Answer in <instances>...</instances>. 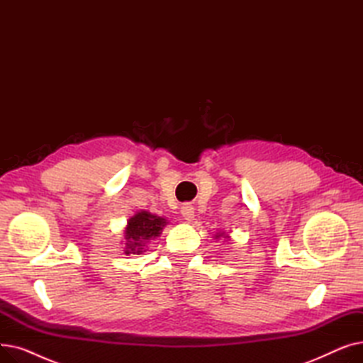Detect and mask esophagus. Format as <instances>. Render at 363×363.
Masks as SVG:
<instances>
[{"label": "esophagus", "mask_w": 363, "mask_h": 363, "mask_svg": "<svg viewBox=\"0 0 363 363\" xmlns=\"http://www.w3.org/2000/svg\"><path fill=\"white\" fill-rule=\"evenodd\" d=\"M196 212H194V207L191 206V204H184L182 207H181V215L184 216V219L185 220H193L194 219V215Z\"/></svg>", "instance_id": "34e87169"}]
</instances>
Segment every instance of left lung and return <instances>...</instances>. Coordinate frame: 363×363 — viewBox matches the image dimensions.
<instances>
[{
  "instance_id": "left-lung-1",
  "label": "left lung",
  "mask_w": 363,
  "mask_h": 363,
  "mask_svg": "<svg viewBox=\"0 0 363 363\" xmlns=\"http://www.w3.org/2000/svg\"><path fill=\"white\" fill-rule=\"evenodd\" d=\"M220 237H223V238H230V237H228V234H225V233H218V234H216V238H220Z\"/></svg>"
}]
</instances>
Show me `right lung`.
I'll return each mask as SVG.
<instances>
[{
	"label": "right lung",
	"instance_id": "add662e5",
	"mask_svg": "<svg viewBox=\"0 0 363 363\" xmlns=\"http://www.w3.org/2000/svg\"><path fill=\"white\" fill-rule=\"evenodd\" d=\"M167 225L164 218L141 211L128 219L125 228V255H141L144 245L150 240L160 237L163 228Z\"/></svg>",
	"mask_w": 363,
	"mask_h": 363
}]
</instances>
